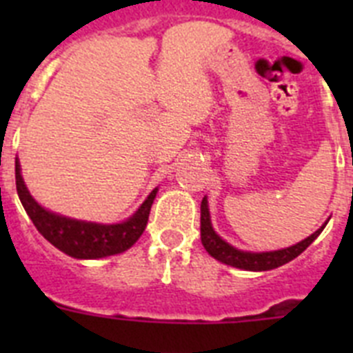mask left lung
Listing matches in <instances>:
<instances>
[{"label": "left lung", "instance_id": "left-lung-1", "mask_svg": "<svg viewBox=\"0 0 353 353\" xmlns=\"http://www.w3.org/2000/svg\"><path fill=\"white\" fill-rule=\"evenodd\" d=\"M327 224V223H325ZM323 224L320 230L313 233L311 236L304 239L299 244L292 245V248L279 249V251H270V252H245L239 251L233 245H230L228 242H224L217 233L214 232L210 223V212H208V201L207 198H203L201 201V244L207 249V252L210 256H214L215 260L223 261L226 265H232L236 269L244 270H272L276 267H281V265L288 263L293 258H297L302 251L310 248L320 233L323 232Z\"/></svg>", "mask_w": 353, "mask_h": 353}]
</instances>
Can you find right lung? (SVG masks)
I'll list each match as a JSON object with an SVG mask.
<instances>
[{
	"instance_id": "1",
	"label": "right lung",
	"mask_w": 353,
	"mask_h": 353,
	"mask_svg": "<svg viewBox=\"0 0 353 353\" xmlns=\"http://www.w3.org/2000/svg\"><path fill=\"white\" fill-rule=\"evenodd\" d=\"M15 187H17L19 199L24 210L28 212L30 219L42 233L43 239H48L54 248L63 251L68 256L81 258V260L111 256V254L127 251L130 245H134V242L145 232L150 208L157 194V189L150 192L145 203L125 223L97 224L63 217L40 207L24 185L19 161H15Z\"/></svg>"
}]
</instances>
